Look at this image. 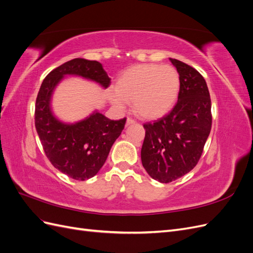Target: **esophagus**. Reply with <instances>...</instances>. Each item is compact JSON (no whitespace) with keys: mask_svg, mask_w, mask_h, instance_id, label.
<instances>
[{"mask_svg":"<svg viewBox=\"0 0 253 253\" xmlns=\"http://www.w3.org/2000/svg\"><path fill=\"white\" fill-rule=\"evenodd\" d=\"M135 122H136V120H135V119H133V118H131V117H128V118L126 119V126L134 125Z\"/></svg>","mask_w":253,"mask_h":253,"instance_id":"34e87169","label":"esophagus"}]
</instances>
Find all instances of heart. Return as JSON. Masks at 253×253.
Returning <instances> with one entry per match:
<instances>
[{
	"mask_svg": "<svg viewBox=\"0 0 253 253\" xmlns=\"http://www.w3.org/2000/svg\"><path fill=\"white\" fill-rule=\"evenodd\" d=\"M180 80L170 65L144 64L128 68L110 94L112 102L124 108L133 102L134 112L145 119H157L169 112L178 97Z\"/></svg>",
	"mask_w": 253,
	"mask_h": 253,
	"instance_id": "obj_1",
	"label": "heart"
}]
</instances>
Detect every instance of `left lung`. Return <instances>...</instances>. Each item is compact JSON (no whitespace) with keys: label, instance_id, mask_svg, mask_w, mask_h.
Returning <instances> with one entry per match:
<instances>
[{"label":"left lung","instance_id":"obj_1","mask_svg":"<svg viewBox=\"0 0 253 253\" xmlns=\"http://www.w3.org/2000/svg\"><path fill=\"white\" fill-rule=\"evenodd\" d=\"M179 75L174 108L153 122H145L142 166L153 179L171 182L189 173L200 160L212 126L211 99L203 76L179 60L170 59Z\"/></svg>","mask_w":253,"mask_h":253}]
</instances>
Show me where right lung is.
<instances>
[{
	"label": "right lung",
	"instance_id": "obj_1",
	"mask_svg": "<svg viewBox=\"0 0 253 253\" xmlns=\"http://www.w3.org/2000/svg\"><path fill=\"white\" fill-rule=\"evenodd\" d=\"M66 75L81 76L105 88L110 86L111 79L101 63L76 58L52 70L43 80L37 96L35 125L45 155L60 172L76 180H85L104 165L113 143L125 128L126 118L111 120L97 112L74 125L59 121L50 111V97Z\"/></svg>",
	"mask_w": 253,
	"mask_h": 253
}]
</instances>
